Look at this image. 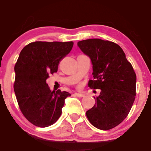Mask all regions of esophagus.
Here are the masks:
<instances>
[{
  "instance_id": "34e87169",
  "label": "esophagus",
  "mask_w": 151,
  "mask_h": 151,
  "mask_svg": "<svg viewBox=\"0 0 151 151\" xmlns=\"http://www.w3.org/2000/svg\"><path fill=\"white\" fill-rule=\"evenodd\" d=\"M75 95L78 97H83V96H84V94H83V93H75Z\"/></svg>"
}]
</instances>
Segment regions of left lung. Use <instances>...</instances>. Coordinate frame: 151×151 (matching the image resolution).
<instances>
[{
    "mask_svg": "<svg viewBox=\"0 0 151 151\" xmlns=\"http://www.w3.org/2000/svg\"><path fill=\"white\" fill-rule=\"evenodd\" d=\"M77 45L92 64L93 80H89L88 85L101 90L86 116L99 129H113L126 119L134 102L136 73L116 43L96 38L79 41Z\"/></svg>",
    "mask_w": 151,
    "mask_h": 151,
    "instance_id": "1",
    "label": "left lung"
}]
</instances>
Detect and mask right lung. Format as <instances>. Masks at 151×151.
<instances>
[{
	"instance_id": "add662e5",
	"label": "right lung",
	"mask_w": 151,
	"mask_h": 151,
	"mask_svg": "<svg viewBox=\"0 0 151 151\" xmlns=\"http://www.w3.org/2000/svg\"><path fill=\"white\" fill-rule=\"evenodd\" d=\"M73 42H41L26 45L15 65L14 91L20 111L31 124L47 127L62 114L69 92L51 91L46 80L57 72L60 62L70 52Z\"/></svg>"
}]
</instances>
